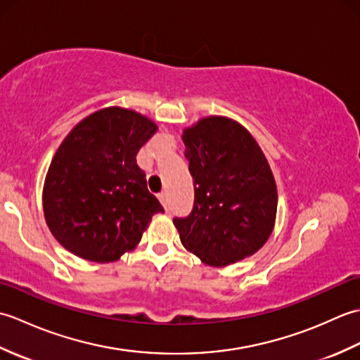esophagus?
<instances>
[{"mask_svg": "<svg viewBox=\"0 0 360 360\" xmlns=\"http://www.w3.org/2000/svg\"><path fill=\"white\" fill-rule=\"evenodd\" d=\"M158 200H159L160 204H162L164 207L167 209V204H168V202H167V193H165V192H160V193L158 195Z\"/></svg>", "mask_w": 360, "mask_h": 360, "instance_id": "1", "label": "esophagus"}]
</instances>
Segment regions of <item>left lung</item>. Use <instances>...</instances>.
Returning a JSON list of instances; mask_svg holds the SVG:
<instances>
[{"instance_id": "left-lung-1", "label": "left lung", "mask_w": 360, "mask_h": 360, "mask_svg": "<svg viewBox=\"0 0 360 360\" xmlns=\"http://www.w3.org/2000/svg\"><path fill=\"white\" fill-rule=\"evenodd\" d=\"M195 181L193 210L174 218L190 254L215 267L233 264L264 246L277 217V184L269 162L240 122L202 117L182 131Z\"/></svg>"}]
</instances>
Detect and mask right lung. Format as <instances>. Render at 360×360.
<instances>
[{
    "label": "right lung",
    "mask_w": 360,
    "mask_h": 360,
    "mask_svg": "<svg viewBox=\"0 0 360 360\" xmlns=\"http://www.w3.org/2000/svg\"><path fill=\"white\" fill-rule=\"evenodd\" d=\"M158 131L143 114L108 106L75 125L53 155L43 212L62 246L88 262H116L139 244L155 213L136 155Z\"/></svg>",
    "instance_id": "right-lung-1"
}]
</instances>
